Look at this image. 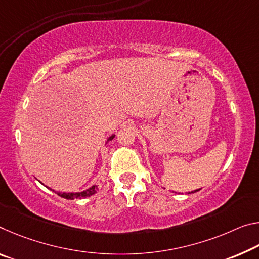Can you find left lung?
Masks as SVG:
<instances>
[{
	"mask_svg": "<svg viewBox=\"0 0 259 259\" xmlns=\"http://www.w3.org/2000/svg\"><path fill=\"white\" fill-rule=\"evenodd\" d=\"M198 190H199V189H198ZM198 190H195V191H194V192H196V191H198Z\"/></svg>",
	"mask_w": 259,
	"mask_h": 259,
	"instance_id": "left-lung-1",
	"label": "left lung"
}]
</instances>
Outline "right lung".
Instances as JSON below:
<instances>
[{
    "label": "right lung",
    "instance_id": "obj_1",
    "mask_svg": "<svg viewBox=\"0 0 259 259\" xmlns=\"http://www.w3.org/2000/svg\"><path fill=\"white\" fill-rule=\"evenodd\" d=\"M115 137V135H112L108 139L107 142L108 143L112 141V139ZM98 191V186H92L91 188L86 189V190L84 191H80V192H57V195L62 197V198H65V199H77V198H86V197H90L96 194V192Z\"/></svg>",
    "mask_w": 259,
    "mask_h": 259
}]
</instances>
